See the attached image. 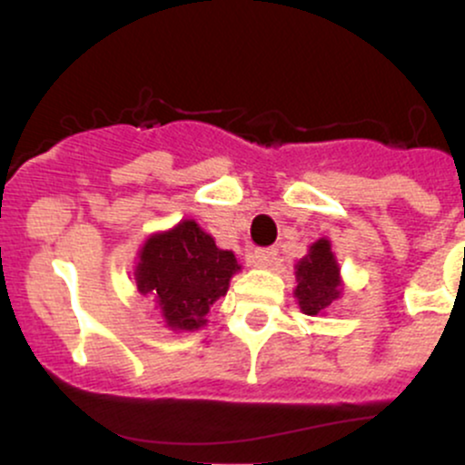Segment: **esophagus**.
<instances>
[{
    "label": "esophagus",
    "mask_w": 465,
    "mask_h": 465,
    "mask_svg": "<svg viewBox=\"0 0 465 465\" xmlns=\"http://www.w3.org/2000/svg\"><path fill=\"white\" fill-rule=\"evenodd\" d=\"M275 258H277V249H273V247L258 249L253 253V262L258 266H271L275 262Z\"/></svg>",
    "instance_id": "obj_1"
}]
</instances>
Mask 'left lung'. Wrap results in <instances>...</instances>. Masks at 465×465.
Here are the masks:
<instances>
[{
    "instance_id": "obj_1",
    "label": "left lung",
    "mask_w": 465,
    "mask_h": 465,
    "mask_svg": "<svg viewBox=\"0 0 465 465\" xmlns=\"http://www.w3.org/2000/svg\"><path fill=\"white\" fill-rule=\"evenodd\" d=\"M339 266L330 251L328 240H319L311 253L297 264L295 297L306 314H319L339 297Z\"/></svg>"
}]
</instances>
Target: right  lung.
<instances>
[{
    "label": "right lung",
    "instance_id": "obj_1",
    "mask_svg": "<svg viewBox=\"0 0 465 465\" xmlns=\"http://www.w3.org/2000/svg\"><path fill=\"white\" fill-rule=\"evenodd\" d=\"M240 269L232 251L216 247L194 221H183L143 244L135 271L137 291L157 303L173 330H194Z\"/></svg>",
    "mask_w": 465,
    "mask_h": 465
}]
</instances>
